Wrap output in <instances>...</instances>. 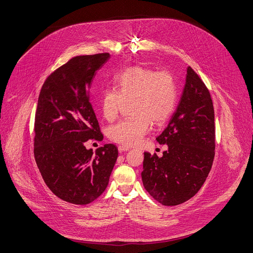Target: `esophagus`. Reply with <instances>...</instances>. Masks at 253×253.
Listing matches in <instances>:
<instances>
[{"mask_svg":"<svg viewBox=\"0 0 253 253\" xmlns=\"http://www.w3.org/2000/svg\"><path fill=\"white\" fill-rule=\"evenodd\" d=\"M118 149H119L120 152H123V151H128L130 148L127 147V146H124V145H120V146L118 147Z\"/></svg>","mask_w":253,"mask_h":253,"instance_id":"obj_1","label":"esophagus"}]
</instances>
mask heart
I'll list each match as a JSON object with an SVG mask.
<instances>
[{
    "label": "heart",
    "instance_id": "1",
    "mask_svg": "<svg viewBox=\"0 0 253 253\" xmlns=\"http://www.w3.org/2000/svg\"><path fill=\"white\" fill-rule=\"evenodd\" d=\"M114 89H105L100 98L103 117L113 122L124 105L132 117L108 129L111 140L125 146L138 143L154 125L166 123L175 110L177 85L168 72H156L144 66H131L113 78Z\"/></svg>",
    "mask_w": 253,
    "mask_h": 253
}]
</instances>
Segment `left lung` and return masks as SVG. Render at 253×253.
I'll list each match as a JSON object with an SVG mask.
<instances>
[{
    "label": "left lung",
    "mask_w": 253,
    "mask_h": 253,
    "mask_svg": "<svg viewBox=\"0 0 253 253\" xmlns=\"http://www.w3.org/2000/svg\"><path fill=\"white\" fill-rule=\"evenodd\" d=\"M213 102L208 88L189 66L186 84L168 127L156 137L168 150L158 157L144 152L145 190L165 206L190 200L202 188L215 155Z\"/></svg>",
    "instance_id": "8db88e82"
}]
</instances>
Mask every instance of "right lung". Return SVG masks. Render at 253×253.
Listing matches in <instances>:
<instances>
[{"instance_id": "right-lung-1", "label": "right lung", "mask_w": 253, "mask_h": 253, "mask_svg": "<svg viewBox=\"0 0 253 253\" xmlns=\"http://www.w3.org/2000/svg\"><path fill=\"white\" fill-rule=\"evenodd\" d=\"M109 53L68 60L44 82L35 115L34 156L41 175L59 199L86 205L106 190L118 149L105 144L93 152L88 139H101L99 122L88 99L96 73Z\"/></svg>"}]
</instances>
